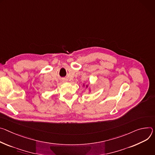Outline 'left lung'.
<instances>
[{
  "mask_svg": "<svg viewBox=\"0 0 155 155\" xmlns=\"http://www.w3.org/2000/svg\"><path fill=\"white\" fill-rule=\"evenodd\" d=\"M83 86H84V87L85 86V84H83ZM88 87H89V85H86V88H88ZM89 92H91V88H89Z\"/></svg>",
  "mask_w": 155,
  "mask_h": 155,
  "instance_id": "8db88e82",
  "label": "left lung"
}]
</instances>
